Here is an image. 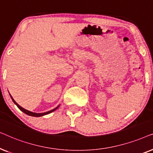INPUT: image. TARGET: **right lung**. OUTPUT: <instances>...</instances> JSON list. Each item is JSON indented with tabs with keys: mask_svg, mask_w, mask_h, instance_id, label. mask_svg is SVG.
Wrapping results in <instances>:
<instances>
[{
	"mask_svg": "<svg viewBox=\"0 0 153 153\" xmlns=\"http://www.w3.org/2000/svg\"><path fill=\"white\" fill-rule=\"evenodd\" d=\"M10 97H11L12 101H13L14 103L15 104L16 106H17V107H18L19 108V109H20L21 111H23L24 113H25V114H26L28 115V116H34V117H40V116H45V115L49 114H50V113L54 111H56L58 107H59V105H58V106H57V107H56L55 108H53V109H52V110H51V111H47V112H45V113H34V112H31V111H28V110L25 109V108H22V106L19 105V104H18L17 103H16V102L15 101H14V100L13 99V98H12V97L11 95H10Z\"/></svg>",
	"mask_w": 153,
	"mask_h": 153,
	"instance_id": "add662e5",
	"label": "right lung"
}]
</instances>
